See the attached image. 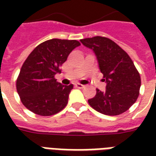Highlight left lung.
<instances>
[{
	"label": "left lung",
	"mask_w": 156,
	"mask_h": 156,
	"mask_svg": "<svg viewBox=\"0 0 156 156\" xmlns=\"http://www.w3.org/2000/svg\"><path fill=\"white\" fill-rule=\"evenodd\" d=\"M78 46L76 40L51 39L30 53L16 79V90L27 109L40 116H51L67 106L73 85L67 79L59 83L56 74Z\"/></svg>",
	"instance_id": "obj_1"
}]
</instances>
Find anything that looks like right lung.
I'll return each mask as SVG.
<instances>
[{
  "mask_svg": "<svg viewBox=\"0 0 156 156\" xmlns=\"http://www.w3.org/2000/svg\"><path fill=\"white\" fill-rule=\"evenodd\" d=\"M82 43L92 48L98 58L102 82L105 87L96 88V95L88 104L96 111L106 115H119L127 111L137 100L140 76L129 56L110 39L94 37Z\"/></svg>",
  "mask_w": 156,
  "mask_h": 156,
  "instance_id": "add662e5",
  "label": "right lung"
}]
</instances>
